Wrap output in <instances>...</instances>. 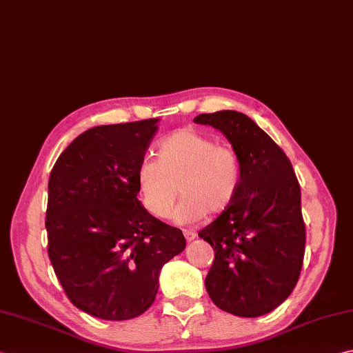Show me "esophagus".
<instances>
[{
  "instance_id": "34e87169",
  "label": "esophagus",
  "mask_w": 353,
  "mask_h": 353,
  "mask_svg": "<svg viewBox=\"0 0 353 353\" xmlns=\"http://www.w3.org/2000/svg\"><path fill=\"white\" fill-rule=\"evenodd\" d=\"M183 236L186 239V241H192L197 237V232L194 230H191V228H185L183 230Z\"/></svg>"
}]
</instances>
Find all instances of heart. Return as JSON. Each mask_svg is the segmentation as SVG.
<instances>
[{
    "mask_svg": "<svg viewBox=\"0 0 353 353\" xmlns=\"http://www.w3.org/2000/svg\"><path fill=\"white\" fill-rule=\"evenodd\" d=\"M240 182L237 151L192 128L177 130L162 139L156 147V161L145 159L136 171L142 205L154 217H168L179 191L182 192L174 210V219L182 223L197 222L206 212L226 211Z\"/></svg>",
    "mask_w": 353,
    "mask_h": 353,
    "instance_id": "obj_1",
    "label": "heart"
}]
</instances>
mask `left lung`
Segmentation results:
<instances>
[{
	"mask_svg": "<svg viewBox=\"0 0 353 353\" xmlns=\"http://www.w3.org/2000/svg\"><path fill=\"white\" fill-rule=\"evenodd\" d=\"M222 131L241 162L236 199L199 232L214 250L205 286L214 305L237 316L271 312L299 281L306 228L294 168L251 117L223 110L194 117Z\"/></svg>",
	"mask_w": 353,
	"mask_h": 353,
	"instance_id": "left-lung-1",
	"label": "left lung"
}]
</instances>
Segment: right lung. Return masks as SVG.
Returning <instances> with one entry per match:
<instances>
[{"label":"right lung","instance_id":"add662e5","mask_svg":"<svg viewBox=\"0 0 353 353\" xmlns=\"http://www.w3.org/2000/svg\"><path fill=\"white\" fill-rule=\"evenodd\" d=\"M159 119L90 128L62 151L48 179V259L73 305L102 320L143 314L159 272L186 241L137 200L136 171Z\"/></svg>","mask_w":353,"mask_h":353}]
</instances>
